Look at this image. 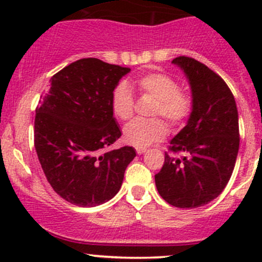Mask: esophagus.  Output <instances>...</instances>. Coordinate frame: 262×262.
Returning <instances> with one entry per match:
<instances>
[{
    "mask_svg": "<svg viewBox=\"0 0 262 262\" xmlns=\"http://www.w3.org/2000/svg\"><path fill=\"white\" fill-rule=\"evenodd\" d=\"M146 148H142V147H138L137 148V153H138V155H143L144 152H146Z\"/></svg>",
    "mask_w": 262,
    "mask_h": 262,
    "instance_id": "34e87169",
    "label": "esophagus"
}]
</instances>
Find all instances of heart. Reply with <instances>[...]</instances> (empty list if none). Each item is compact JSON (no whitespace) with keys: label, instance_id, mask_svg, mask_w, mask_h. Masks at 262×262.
<instances>
[{"label":"heart","instance_id":"heart-1","mask_svg":"<svg viewBox=\"0 0 262 262\" xmlns=\"http://www.w3.org/2000/svg\"><path fill=\"white\" fill-rule=\"evenodd\" d=\"M142 94L156 99L152 115H161L176 126L184 123L192 112V96L171 76L162 72H150L141 76L136 81ZM112 112L119 120H128L134 113V99L126 82H120L112 95ZM165 121L160 118L136 119L126 124L123 129L124 141L136 147H147L153 142L161 141L167 134Z\"/></svg>","mask_w":262,"mask_h":262}]
</instances>
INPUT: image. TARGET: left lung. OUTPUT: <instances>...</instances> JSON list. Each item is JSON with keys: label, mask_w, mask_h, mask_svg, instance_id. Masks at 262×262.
Returning <instances> with one entry per match:
<instances>
[{"label": "left lung", "mask_w": 262, "mask_h": 262, "mask_svg": "<svg viewBox=\"0 0 262 262\" xmlns=\"http://www.w3.org/2000/svg\"><path fill=\"white\" fill-rule=\"evenodd\" d=\"M191 87L192 112L170 142L172 153L155 176L161 196L176 208H198L215 199L228 184L239 147L238 112L221 76L190 57L172 60Z\"/></svg>", "instance_id": "8db88e82"}]
</instances>
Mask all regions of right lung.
Returning <instances> with one entry per match:
<instances>
[{"mask_svg": "<svg viewBox=\"0 0 262 262\" xmlns=\"http://www.w3.org/2000/svg\"><path fill=\"white\" fill-rule=\"evenodd\" d=\"M130 68L82 58L50 78L36 107L34 146L46 178L71 204L96 207L118 194L124 172L136 157L133 147L109 152L120 138L112 95Z\"/></svg>", "mask_w": 262, "mask_h": 262, "instance_id": "obj_1", "label": "right lung"}]
</instances>
